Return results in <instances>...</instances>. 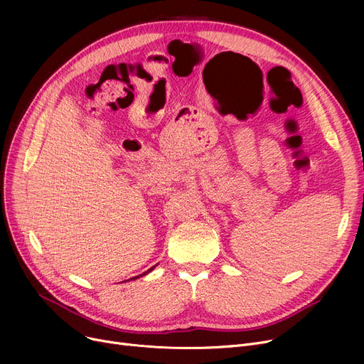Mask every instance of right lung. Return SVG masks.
Returning a JSON list of instances; mask_svg holds the SVG:
<instances>
[{
	"label": "right lung",
	"instance_id": "add662e5",
	"mask_svg": "<svg viewBox=\"0 0 364 364\" xmlns=\"http://www.w3.org/2000/svg\"><path fill=\"white\" fill-rule=\"evenodd\" d=\"M153 269H155V265H153V267H150V269H149L147 272H144L143 274H140V276H136V277H132V279H139V277H141V276H146V274H147V273H150V272H151Z\"/></svg>",
	"mask_w": 364,
	"mask_h": 364
}]
</instances>
